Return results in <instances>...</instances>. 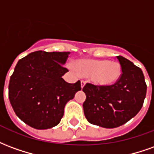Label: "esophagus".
<instances>
[{
	"mask_svg": "<svg viewBox=\"0 0 154 154\" xmlns=\"http://www.w3.org/2000/svg\"><path fill=\"white\" fill-rule=\"evenodd\" d=\"M85 85H86V81H81V87H82V88H83Z\"/></svg>",
	"mask_w": 154,
	"mask_h": 154,
	"instance_id": "obj_1",
	"label": "esophagus"
}]
</instances>
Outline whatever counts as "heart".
<instances>
[{
	"label": "heart",
	"instance_id": "b5f03b06",
	"mask_svg": "<svg viewBox=\"0 0 154 154\" xmlns=\"http://www.w3.org/2000/svg\"><path fill=\"white\" fill-rule=\"evenodd\" d=\"M74 67L80 75L90 77L97 86L105 87L116 83L122 73L120 64L115 61L77 59Z\"/></svg>",
	"mask_w": 154,
	"mask_h": 154
}]
</instances>
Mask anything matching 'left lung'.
<instances>
[{
  "mask_svg": "<svg viewBox=\"0 0 154 154\" xmlns=\"http://www.w3.org/2000/svg\"><path fill=\"white\" fill-rule=\"evenodd\" d=\"M122 73L111 86H95L87 83L82 91L86 94L84 115L88 122L107 129L123 125L141 110L147 86L142 70L122 56H117Z\"/></svg>",
  "mask_w": 154,
  "mask_h": 154,
  "instance_id": "1",
  "label": "left lung"
}]
</instances>
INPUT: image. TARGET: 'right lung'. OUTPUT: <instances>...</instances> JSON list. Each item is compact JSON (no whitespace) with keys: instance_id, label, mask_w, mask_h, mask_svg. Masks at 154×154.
<instances>
[{"instance_id":"obj_1","label":"right lung","mask_w":154,"mask_h":154,"mask_svg":"<svg viewBox=\"0 0 154 154\" xmlns=\"http://www.w3.org/2000/svg\"><path fill=\"white\" fill-rule=\"evenodd\" d=\"M70 52L35 51L18 61L9 82V99L23 122L36 129L57 125L66 104L81 91V82L68 83L63 66Z\"/></svg>"}]
</instances>
